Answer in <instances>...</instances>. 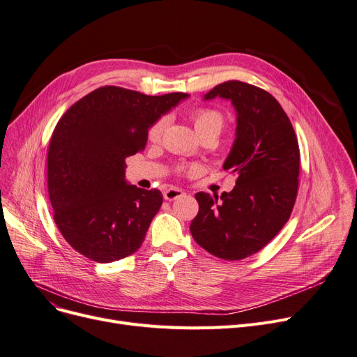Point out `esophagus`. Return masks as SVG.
<instances>
[{
    "label": "esophagus",
    "mask_w": 357,
    "mask_h": 357,
    "mask_svg": "<svg viewBox=\"0 0 357 357\" xmlns=\"http://www.w3.org/2000/svg\"><path fill=\"white\" fill-rule=\"evenodd\" d=\"M183 195H185V192H183L182 190H179V188H169V190H166V191L163 192V197H165V199H167V201L178 199V198H181V197H183Z\"/></svg>",
    "instance_id": "esophagus-1"
}]
</instances>
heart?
Here are the masks:
<instances>
[{
    "instance_id": "heart-1",
    "label": "heart",
    "mask_w": 357,
    "mask_h": 357,
    "mask_svg": "<svg viewBox=\"0 0 357 357\" xmlns=\"http://www.w3.org/2000/svg\"><path fill=\"white\" fill-rule=\"evenodd\" d=\"M192 122L194 127L199 137H203L208 132H217L220 134L223 126H225V118L219 111L214 109H198L192 114ZM166 127V119L162 118L153 123L149 130V140L151 143H158Z\"/></svg>"
}]
</instances>
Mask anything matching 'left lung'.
I'll return each instance as SVG.
<instances>
[{
  "mask_svg": "<svg viewBox=\"0 0 357 357\" xmlns=\"http://www.w3.org/2000/svg\"><path fill=\"white\" fill-rule=\"evenodd\" d=\"M227 99L236 111V138L223 163L238 176L220 197L197 192L190 230L207 252L235 261L262 250L289 220L298 195L301 153L289 116L268 91L230 80L204 100Z\"/></svg>",
  "mask_w": 357,
  "mask_h": 357,
  "instance_id": "obj_1",
  "label": "left lung"
}]
</instances>
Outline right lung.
Listing matches in <instances>:
<instances>
[{
    "label": "right lung",
    "instance_id": "1",
    "mask_svg": "<svg viewBox=\"0 0 357 357\" xmlns=\"http://www.w3.org/2000/svg\"><path fill=\"white\" fill-rule=\"evenodd\" d=\"M187 93L147 96L105 86L61 116L48 150V191L61 235L86 258L112 262L142 246L163 195L126 179V159Z\"/></svg>",
    "mask_w": 357,
    "mask_h": 357
}]
</instances>
